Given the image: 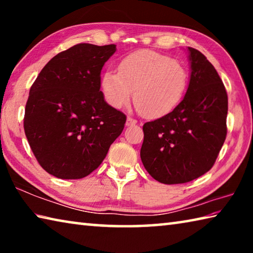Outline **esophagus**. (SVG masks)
I'll list each match as a JSON object with an SVG mask.
<instances>
[{"mask_svg": "<svg viewBox=\"0 0 253 253\" xmlns=\"http://www.w3.org/2000/svg\"><path fill=\"white\" fill-rule=\"evenodd\" d=\"M137 121L134 118L131 117H127V121H126V126H132V125H136Z\"/></svg>", "mask_w": 253, "mask_h": 253, "instance_id": "obj_1", "label": "esophagus"}]
</instances>
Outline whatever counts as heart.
Wrapping results in <instances>:
<instances>
[{
    "label": "heart",
    "instance_id": "obj_1",
    "mask_svg": "<svg viewBox=\"0 0 253 253\" xmlns=\"http://www.w3.org/2000/svg\"><path fill=\"white\" fill-rule=\"evenodd\" d=\"M188 84L187 70L169 55L140 50L124 57L118 72L107 70L101 90L116 109L129 104L135 92L137 109L147 118L166 116L183 100Z\"/></svg>",
    "mask_w": 253,
    "mask_h": 253
}]
</instances>
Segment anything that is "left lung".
Here are the masks:
<instances>
[{"mask_svg": "<svg viewBox=\"0 0 253 253\" xmlns=\"http://www.w3.org/2000/svg\"><path fill=\"white\" fill-rule=\"evenodd\" d=\"M191 77L176 108L143 126L140 158L153 178L182 184L212 169L226 137L228 95L215 68L188 46Z\"/></svg>", "mask_w": 253, "mask_h": 253, "instance_id": "1", "label": "left lung"}]
</instances>
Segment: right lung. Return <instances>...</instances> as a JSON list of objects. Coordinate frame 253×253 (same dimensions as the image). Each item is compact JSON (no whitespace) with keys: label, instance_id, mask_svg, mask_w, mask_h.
I'll list each match as a JSON object with an SVG mask.
<instances>
[{"label":"right lung","instance_id":"add662e5","mask_svg":"<svg viewBox=\"0 0 253 253\" xmlns=\"http://www.w3.org/2000/svg\"><path fill=\"white\" fill-rule=\"evenodd\" d=\"M115 51V44H76L51 59L31 85L25 136L41 168L55 177H85L122 134L126 115L100 91L101 69Z\"/></svg>","mask_w":253,"mask_h":253}]
</instances>
